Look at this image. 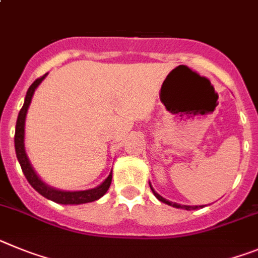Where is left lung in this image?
I'll use <instances>...</instances> for the list:
<instances>
[{"label": "left lung", "instance_id": "8db88e82", "mask_svg": "<svg viewBox=\"0 0 258 258\" xmlns=\"http://www.w3.org/2000/svg\"><path fill=\"white\" fill-rule=\"evenodd\" d=\"M149 187H151V189H152V192H153V195H154V196H156L157 199H158V200L161 201V203H165V204H167V205H170V207L178 208V209H184V210H195V209H199V208H203V207H204V205H200V207H197V205H195V207H191V205H182V204H176V203H172V201H169V200H166V199H165V197H162V196H161V195H158V194H157V192L154 191V188L152 187V184H151V183H149Z\"/></svg>", "mask_w": 258, "mask_h": 258}]
</instances>
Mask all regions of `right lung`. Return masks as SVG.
<instances>
[{
    "instance_id": "right-lung-1",
    "label": "right lung",
    "mask_w": 258,
    "mask_h": 258,
    "mask_svg": "<svg viewBox=\"0 0 258 258\" xmlns=\"http://www.w3.org/2000/svg\"><path fill=\"white\" fill-rule=\"evenodd\" d=\"M48 74L41 76L40 79H36L35 82L31 84V87L27 91L26 98H24V104L22 106L19 115L17 119V126H15V153H17V158L21 163L22 171H23L24 176L27 178L28 183L35 188L36 191L39 192L41 196H44L48 200L54 201L58 204H63V205H79V204H87L96 201L98 199H101L105 194L107 192L109 187L111 184V178L113 174L110 171L109 176L105 179L104 182L100 185L91 189H86V191H63V189H58V188L51 187V185L46 184L37 174H36L35 169L31 165L28 157L26 153V148H24V126H26V116L28 107H30L31 101H32L33 93H35L36 88L41 84V82L46 78Z\"/></svg>"
}]
</instances>
